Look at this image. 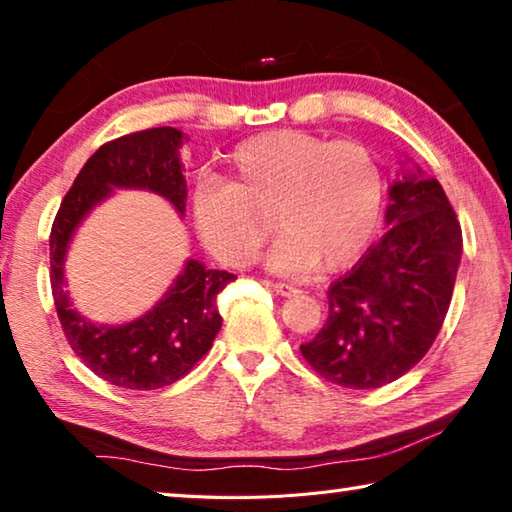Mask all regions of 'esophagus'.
I'll use <instances>...</instances> for the list:
<instances>
[{
    "instance_id": "esophagus-1",
    "label": "esophagus",
    "mask_w": 512,
    "mask_h": 512,
    "mask_svg": "<svg viewBox=\"0 0 512 512\" xmlns=\"http://www.w3.org/2000/svg\"><path fill=\"white\" fill-rule=\"evenodd\" d=\"M264 284H266L268 288H273V291H275L277 295H282V297H291V295L297 293L295 286L284 284V282H264Z\"/></svg>"
}]
</instances>
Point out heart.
<instances>
[{
  "label": "heart",
  "mask_w": 512,
  "mask_h": 512,
  "mask_svg": "<svg viewBox=\"0 0 512 512\" xmlns=\"http://www.w3.org/2000/svg\"><path fill=\"white\" fill-rule=\"evenodd\" d=\"M385 179L358 143L280 129L241 141L228 154L226 179L197 183L192 224L212 255L253 264L268 237L277 273L340 271L365 253L383 217Z\"/></svg>",
  "instance_id": "1"
}]
</instances>
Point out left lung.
Returning a JSON list of instances; mask_svg holds the SVG:
<instances>
[{"label":"left lung","mask_w":512,"mask_h":512,"mask_svg":"<svg viewBox=\"0 0 512 512\" xmlns=\"http://www.w3.org/2000/svg\"><path fill=\"white\" fill-rule=\"evenodd\" d=\"M387 232L329 288V318L300 347L329 383L376 389L407 374L448 313L461 264V226L441 183L421 167L389 185Z\"/></svg>","instance_id":"obj_1"}]
</instances>
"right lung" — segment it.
<instances>
[{"mask_svg":"<svg viewBox=\"0 0 512 512\" xmlns=\"http://www.w3.org/2000/svg\"><path fill=\"white\" fill-rule=\"evenodd\" d=\"M188 136L174 127H154L105 143L82 167L51 228V288L58 318L71 349L107 383L125 389H159L183 378L206 356L221 329L217 295L237 275L215 271L188 257L165 295L141 318L125 324H96L73 306L64 262L69 244L89 212L114 190L159 194L185 215L183 163L179 150Z\"/></svg>","mask_w":512,"mask_h":512,"instance_id":"1","label":"right lung"}]
</instances>
